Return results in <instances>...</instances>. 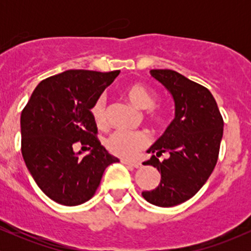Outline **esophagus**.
Listing matches in <instances>:
<instances>
[{
    "label": "esophagus",
    "instance_id": "esophagus-1",
    "mask_svg": "<svg viewBox=\"0 0 251 251\" xmlns=\"http://www.w3.org/2000/svg\"><path fill=\"white\" fill-rule=\"evenodd\" d=\"M122 163H123V164H126V165H128V166H131V168H135V169H138V168H140V166H142V163H139V162H133V160L123 159Z\"/></svg>",
    "mask_w": 251,
    "mask_h": 251
}]
</instances>
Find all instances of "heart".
<instances>
[{
  "mask_svg": "<svg viewBox=\"0 0 251 251\" xmlns=\"http://www.w3.org/2000/svg\"><path fill=\"white\" fill-rule=\"evenodd\" d=\"M124 96L132 105L146 109L149 119L154 124L163 122V111L154 105L157 96L151 88L144 83H131L124 88ZM107 107L105 96L99 97L91 106V116L98 127H105L107 124ZM150 144V137L144 131H125L119 129L112 133L106 140V148L111 153L122 158L134 157L140 150L145 149Z\"/></svg>",
  "mask_w": 251,
  "mask_h": 251,
  "instance_id": "b5f03b06",
  "label": "heart"
}]
</instances>
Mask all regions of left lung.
<instances>
[{
  "mask_svg": "<svg viewBox=\"0 0 251 251\" xmlns=\"http://www.w3.org/2000/svg\"><path fill=\"white\" fill-rule=\"evenodd\" d=\"M150 74L171 93L175 119L148 150L155 153L144 165L157 168L160 183L143 191L149 203L169 208L184 203L200 191L214 171L223 137V118L208 88L171 70H151ZM168 151L170 157L156 158Z\"/></svg>",
  "mask_w": 251,
  "mask_h": 251,
  "instance_id": "obj_1",
  "label": "left lung"
}]
</instances>
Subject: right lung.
<instances>
[{
  "label": "right lung",
  "mask_w": 251,
  "mask_h": 251,
  "mask_svg": "<svg viewBox=\"0 0 251 251\" xmlns=\"http://www.w3.org/2000/svg\"><path fill=\"white\" fill-rule=\"evenodd\" d=\"M120 71L71 70L42 80L21 113V152L31 177L46 196L74 206L96 194L105 169L119 159L97 138L91 106ZM90 154L81 158L74 144Z\"/></svg>",
  "instance_id": "obj_1"
}]
</instances>
